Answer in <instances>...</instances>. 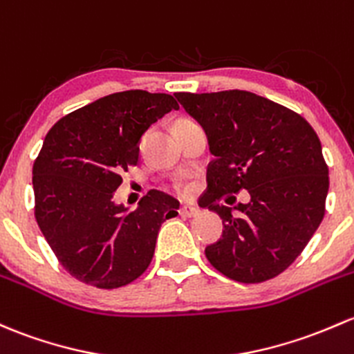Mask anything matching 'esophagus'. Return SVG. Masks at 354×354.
<instances>
[{"label":"esophagus","instance_id":"obj_1","mask_svg":"<svg viewBox=\"0 0 354 354\" xmlns=\"http://www.w3.org/2000/svg\"><path fill=\"white\" fill-rule=\"evenodd\" d=\"M198 208L193 207V205H183L180 208V215L181 217H195V215H198Z\"/></svg>","mask_w":354,"mask_h":354}]
</instances>
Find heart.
<instances>
[{"mask_svg":"<svg viewBox=\"0 0 354 354\" xmlns=\"http://www.w3.org/2000/svg\"><path fill=\"white\" fill-rule=\"evenodd\" d=\"M178 122H185V120H178ZM178 122H176V124H178ZM173 188H174V192L181 193V195H185V193H188V189H189L188 185L183 183V181H174Z\"/></svg>","mask_w":354,"mask_h":354,"instance_id":"obj_1","label":"heart"}]
</instances>
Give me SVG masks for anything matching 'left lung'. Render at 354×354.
Instances as JSON below:
<instances>
[{"mask_svg": "<svg viewBox=\"0 0 354 354\" xmlns=\"http://www.w3.org/2000/svg\"><path fill=\"white\" fill-rule=\"evenodd\" d=\"M207 133L214 161L202 207L221 215L224 232L207 245L215 270L241 283H261L292 265L321 225L329 169L317 133L304 117L241 89L174 93ZM248 189L234 209L222 196Z\"/></svg>", "mask_w": 354, "mask_h": 354, "instance_id": "8db88e82", "label": "left lung"}]
</instances>
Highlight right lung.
<instances>
[{"mask_svg":"<svg viewBox=\"0 0 354 354\" xmlns=\"http://www.w3.org/2000/svg\"><path fill=\"white\" fill-rule=\"evenodd\" d=\"M178 109L171 95L130 89L66 115L46 136L32 171L35 218L76 280L118 288L151 265L161 224L176 217L180 202L152 189L127 212L113 193L139 161L144 132Z\"/></svg>","mask_w":354,"mask_h":354,"instance_id":"add662e5","label":"right lung"}]
</instances>
